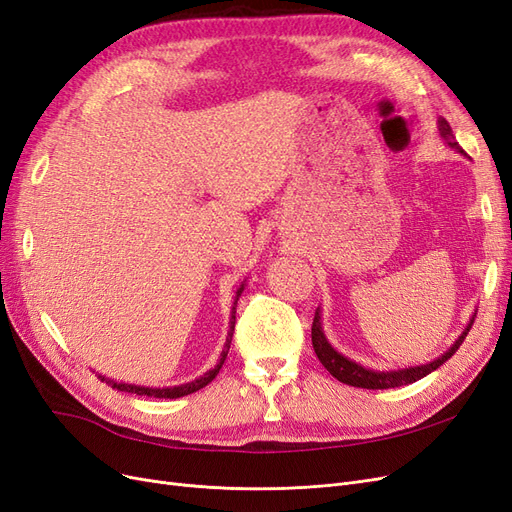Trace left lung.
Listing matches in <instances>:
<instances>
[{"mask_svg":"<svg viewBox=\"0 0 512 512\" xmlns=\"http://www.w3.org/2000/svg\"><path fill=\"white\" fill-rule=\"evenodd\" d=\"M438 132H440V138L442 141L463 153V149L457 145L455 136H453V130L451 126H448L446 119H438ZM476 316V314H474ZM474 316L470 318L468 327L463 329V333L455 339V344L448 348L442 356H438V359H433L425 365H414V367H406V369H389V371H378V369H369V367H363L356 361L348 359V356H344L342 352H337L331 344L329 339L324 337V331H322V312L320 307L316 309V316H314V324H312V344H314V352L320 359V363L327 367L329 374L333 378H337L339 382L344 384H350V386H356V389H395V386H404V384H412L416 380L425 378L427 374H431L433 369H438L442 363H446L451 356L459 350V346L463 344V339H466L468 331L472 329L474 324Z\"/></svg>","mask_w":512,"mask_h":512,"instance_id":"left-lung-1","label":"left lung"}]
</instances>
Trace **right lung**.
Returning <instances> with one entry per match:
<instances>
[{
	"label": "right lung",
	"mask_w": 512,
	"mask_h": 512,
	"mask_svg": "<svg viewBox=\"0 0 512 512\" xmlns=\"http://www.w3.org/2000/svg\"><path fill=\"white\" fill-rule=\"evenodd\" d=\"M245 284H241V288L237 290V297H235V303H232V312H230V331H228V337H226V344H224V350L220 354V361L215 363L213 369H209L207 374H203L200 378L192 380V382H185V384H179V386H164V389H149V386H136V384H126V382H115L111 378H104V376H98L102 378V382L111 384L113 389L117 391H123V393H136V395H147V397H158V399H177V397H183V395H190V393H196L198 389H203V386H207L215 376L220 374V369L226 361V354L230 350V342H232V331H235V314H237V301L241 297Z\"/></svg>",
	"instance_id": "right-lung-1"
}]
</instances>
